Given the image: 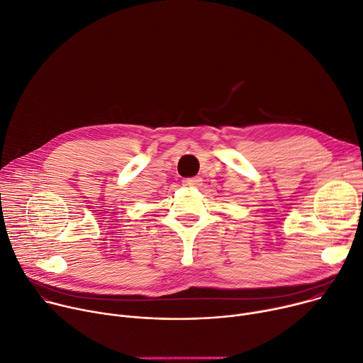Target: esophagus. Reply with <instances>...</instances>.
Listing matches in <instances>:
<instances>
[{"instance_id":"1","label":"esophagus","mask_w":363,"mask_h":363,"mask_svg":"<svg viewBox=\"0 0 363 363\" xmlns=\"http://www.w3.org/2000/svg\"><path fill=\"white\" fill-rule=\"evenodd\" d=\"M201 184H203V181H201V178H199V177L185 178V179L182 181V185H184V186H188V188H199Z\"/></svg>"}]
</instances>
